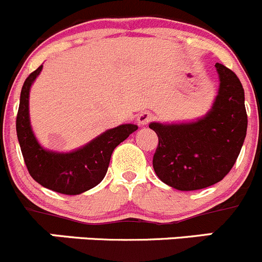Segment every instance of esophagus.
Masks as SVG:
<instances>
[{
  "label": "esophagus",
  "instance_id": "obj_1",
  "mask_svg": "<svg viewBox=\"0 0 262 262\" xmlns=\"http://www.w3.org/2000/svg\"><path fill=\"white\" fill-rule=\"evenodd\" d=\"M151 120H152V115L149 112H144L141 113V115L137 116V122H139V125L141 126H146L147 123L151 122Z\"/></svg>",
  "mask_w": 262,
  "mask_h": 262
}]
</instances>
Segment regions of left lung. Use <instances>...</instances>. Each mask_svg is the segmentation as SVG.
Wrapping results in <instances>:
<instances>
[{"instance_id": "obj_1", "label": "left lung", "mask_w": 262, "mask_h": 262, "mask_svg": "<svg viewBox=\"0 0 262 262\" xmlns=\"http://www.w3.org/2000/svg\"><path fill=\"white\" fill-rule=\"evenodd\" d=\"M218 94L203 117L190 122H151L159 144L152 167L162 182L195 191L222 181L234 165L247 132L245 90L237 75L215 63Z\"/></svg>"}]
</instances>
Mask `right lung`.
Instances as JSON below:
<instances>
[{
	"label": "right lung",
	"mask_w": 262,
	"mask_h": 262,
	"mask_svg": "<svg viewBox=\"0 0 262 262\" xmlns=\"http://www.w3.org/2000/svg\"><path fill=\"white\" fill-rule=\"evenodd\" d=\"M42 69L43 64H40L23 85L16 117L17 140L33 180L43 187L63 195H80L102 182L113 150L136 131L137 126L132 123L120 125L69 152L43 147L33 132L29 116L30 88Z\"/></svg>",
	"instance_id": "obj_1"
}]
</instances>
